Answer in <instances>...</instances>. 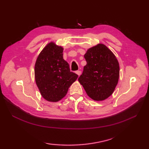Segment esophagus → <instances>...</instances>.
Segmentation results:
<instances>
[{
	"label": "esophagus",
	"instance_id": "esophagus-1",
	"mask_svg": "<svg viewBox=\"0 0 149 149\" xmlns=\"http://www.w3.org/2000/svg\"><path fill=\"white\" fill-rule=\"evenodd\" d=\"M75 73H76V74L79 75V76H80L81 74V71H76V72H75Z\"/></svg>",
	"mask_w": 149,
	"mask_h": 149
}]
</instances>
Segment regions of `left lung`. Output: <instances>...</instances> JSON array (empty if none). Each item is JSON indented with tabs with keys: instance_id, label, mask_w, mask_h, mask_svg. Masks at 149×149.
I'll return each mask as SVG.
<instances>
[{
	"instance_id": "left-lung-1",
	"label": "left lung",
	"mask_w": 149,
	"mask_h": 149,
	"mask_svg": "<svg viewBox=\"0 0 149 149\" xmlns=\"http://www.w3.org/2000/svg\"><path fill=\"white\" fill-rule=\"evenodd\" d=\"M84 56L87 64L78 81L91 99L106 100L113 94L118 84V60L111 50L102 43L88 49Z\"/></svg>"
}]
</instances>
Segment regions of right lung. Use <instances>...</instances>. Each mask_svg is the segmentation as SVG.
Instances as JSON below:
<instances>
[{
  "label": "right lung",
  "instance_id": "right-lung-1",
  "mask_svg": "<svg viewBox=\"0 0 149 149\" xmlns=\"http://www.w3.org/2000/svg\"><path fill=\"white\" fill-rule=\"evenodd\" d=\"M63 48L50 42L39 54L34 65V77L41 95L49 102L61 100L78 75L70 72L63 59Z\"/></svg>",
  "mask_w": 149,
  "mask_h": 149
}]
</instances>
